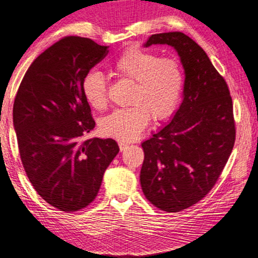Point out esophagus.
Here are the masks:
<instances>
[{
  "label": "esophagus",
  "mask_w": 258,
  "mask_h": 258,
  "mask_svg": "<svg viewBox=\"0 0 258 258\" xmlns=\"http://www.w3.org/2000/svg\"><path fill=\"white\" fill-rule=\"evenodd\" d=\"M119 146H120V150L121 151H123L126 146H128V144H126V143H124V142H120L119 143Z\"/></svg>",
  "instance_id": "34e87169"
}]
</instances>
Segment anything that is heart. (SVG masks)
Returning <instances> with one entry per match:
<instances>
[{
	"label": "heart",
	"instance_id": "1",
	"mask_svg": "<svg viewBox=\"0 0 258 258\" xmlns=\"http://www.w3.org/2000/svg\"><path fill=\"white\" fill-rule=\"evenodd\" d=\"M114 75L133 83L128 108H120L105 116L100 130L106 136L130 142L142 136L151 115L154 121L166 120L178 106L184 88V72L175 58H160L150 50L132 46L111 64ZM84 98L96 109L107 105V84L98 71L83 79Z\"/></svg>",
	"mask_w": 258,
	"mask_h": 258
}]
</instances>
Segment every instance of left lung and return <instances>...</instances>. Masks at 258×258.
I'll use <instances>...</instances> for the list:
<instances>
[{
  "label": "left lung",
  "instance_id": "left-lung-1",
  "mask_svg": "<svg viewBox=\"0 0 258 258\" xmlns=\"http://www.w3.org/2000/svg\"><path fill=\"white\" fill-rule=\"evenodd\" d=\"M153 44L176 50L185 81L170 122L142 143L141 185L152 205L176 213L206 197L222 174L235 141L233 105L225 80L191 37L153 34L144 46Z\"/></svg>",
  "mask_w": 258,
  "mask_h": 258
}]
</instances>
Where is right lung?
Wrapping results in <instances>:
<instances>
[{"label": "right lung", "mask_w": 258, "mask_h": 258, "mask_svg": "<svg viewBox=\"0 0 258 258\" xmlns=\"http://www.w3.org/2000/svg\"><path fill=\"white\" fill-rule=\"evenodd\" d=\"M107 48L86 37H62L32 62L15 99L14 128L25 171L42 199L61 212L95 200L119 153L111 138L82 139L96 124L82 82Z\"/></svg>", "instance_id": "add662e5"}]
</instances>
